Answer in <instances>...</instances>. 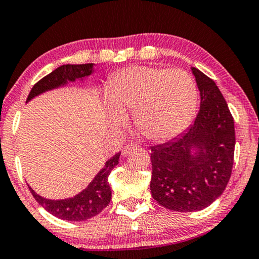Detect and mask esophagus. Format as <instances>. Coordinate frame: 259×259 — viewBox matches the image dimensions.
I'll use <instances>...</instances> for the list:
<instances>
[{
	"label": "esophagus",
	"instance_id": "1",
	"mask_svg": "<svg viewBox=\"0 0 259 259\" xmlns=\"http://www.w3.org/2000/svg\"><path fill=\"white\" fill-rule=\"evenodd\" d=\"M137 148H140L139 145H136V143H129V145H126L124 148L122 149V155L125 156L129 154L130 152H133V150H135Z\"/></svg>",
	"mask_w": 259,
	"mask_h": 259
}]
</instances>
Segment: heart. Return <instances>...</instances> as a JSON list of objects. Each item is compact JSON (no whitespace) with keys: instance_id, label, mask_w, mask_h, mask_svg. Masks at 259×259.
I'll use <instances>...</instances> for the list:
<instances>
[{"instance_id":"b5f03b06","label":"heart","mask_w":259,"mask_h":259,"mask_svg":"<svg viewBox=\"0 0 259 259\" xmlns=\"http://www.w3.org/2000/svg\"><path fill=\"white\" fill-rule=\"evenodd\" d=\"M107 96L114 126L133 111L139 132L153 141H166L181 134L191 122L197 106V87L182 69L134 65L111 77Z\"/></svg>"}]
</instances>
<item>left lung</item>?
Masks as SVG:
<instances>
[{
    "label": "left lung",
    "mask_w": 259,
    "mask_h": 259,
    "mask_svg": "<svg viewBox=\"0 0 259 259\" xmlns=\"http://www.w3.org/2000/svg\"><path fill=\"white\" fill-rule=\"evenodd\" d=\"M201 107L188 130L153 146L150 191L163 208L196 211L225 191L234 162V119L217 83L192 68Z\"/></svg>",
    "instance_id": "1"
}]
</instances>
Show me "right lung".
<instances>
[{
	"mask_svg": "<svg viewBox=\"0 0 259 259\" xmlns=\"http://www.w3.org/2000/svg\"><path fill=\"white\" fill-rule=\"evenodd\" d=\"M92 71H93V63L61 65L34 84L29 92L27 101L42 92L54 90L62 84H65L68 81H75L77 78L88 76L92 74ZM119 155L120 153H117L110 160H107L105 167L101 168V171L90 183V185L83 191L71 198L54 201V199H47L37 195L28 186L29 191L33 195L35 201L54 217L67 221L88 220V219L96 217L109 205L112 192H111L107 178H109L111 171L118 163Z\"/></svg>",
	"mask_w": 259,
	"mask_h": 259,
	"instance_id": "obj_1",
	"label": "right lung"
}]
</instances>
